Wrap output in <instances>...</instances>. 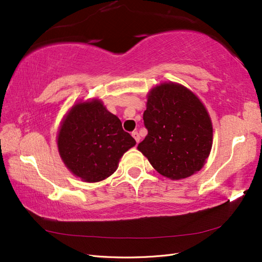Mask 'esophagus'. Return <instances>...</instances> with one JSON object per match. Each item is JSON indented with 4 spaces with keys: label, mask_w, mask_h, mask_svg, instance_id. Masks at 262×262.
<instances>
[{
    "label": "esophagus",
    "mask_w": 262,
    "mask_h": 262,
    "mask_svg": "<svg viewBox=\"0 0 262 262\" xmlns=\"http://www.w3.org/2000/svg\"><path fill=\"white\" fill-rule=\"evenodd\" d=\"M132 137L134 138V140H136V142H137V143H139V142H140V134L138 133V132H132Z\"/></svg>",
    "instance_id": "34e87169"
}]
</instances>
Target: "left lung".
<instances>
[{
  "mask_svg": "<svg viewBox=\"0 0 262 262\" xmlns=\"http://www.w3.org/2000/svg\"><path fill=\"white\" fill-rule=\"evenodd\" d=\"M143 120L147 136L138 149L162 176L180 180L203 167L213 144V126L192 91L173 82L152 87Z\"/></svg>",
  "mask_w": 262,
  "mask_h": 262,
  "instance_id": "left-lung-1",
  "label": "left lung"
}]
</instances>
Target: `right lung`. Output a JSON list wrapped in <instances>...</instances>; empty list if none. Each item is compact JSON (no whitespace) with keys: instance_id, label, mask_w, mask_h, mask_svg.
<instances>
[{"instance_id":"right-lung-1","label":"right lung","mask_w":262,"mask_h":262,"mask_svg":"<svg viewBox=\"0 0 262 262\" xmlns=\"http://www.w3.org/2000/svg\"><path fill=\"white\" fill-rule=\"evenodd\" d=\"M121 121L98 98L80 100L61 121L57 145L67 168L85 182L105 180L117 170L120 158L136 145Z\"/></svg>"}]
</instances>
